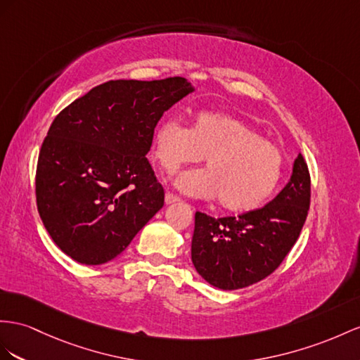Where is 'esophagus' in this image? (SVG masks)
Returning a JSON list of instances; mask_svg holds the SVG:
<instances>
[{"label": "esophagus", "mask_w": 360, "mask_h": 360, "mask_svg": "<svg viewBox=\"0 0 360 360\" xmlns=\"http://www.w3.org/2000/svg\"><path fill=\"white\" fill-rule=\"evenodd\" d=\"M164 200H165V204H174V202H179L181 199L176 196V195H173V193H170V191H167L165 193V198H164Z\"/></svg>", "instance_id": "obj_1"}]
</instances>
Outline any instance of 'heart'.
Returning a JSON list of instances; mask_svg holds the SVG:
<instances>
[{"mask_svg": "<svg viewBox=\"0 0 360 360\" xmlns=\"http://www.w3.org/2000/svg\"><path fill=\"white\" fill-rule=\"evenodd\" d=\"M155 160L167 173L207 156L208 169L188 170L174 181L186 195L214 199L229 211L254 210L278 186L284 156L242 118L200 112L188 127L179 117H167L153 135Z\"/></svg>", "mask_w": 360, "mask_h": 360, "instance_id": "heart-1", "label": "heart"}]
</instances>
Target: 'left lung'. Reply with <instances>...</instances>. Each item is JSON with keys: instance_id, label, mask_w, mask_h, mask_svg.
<instances>
[{"instance_id": "1", "label": "left lung", "mask_w": 360, "mask_h": 360, "mask_svg": "<svg viewBox=\"0 0 360 360\" xmlns=\"http://www.w3.org/2000/svg\"><path fill=\"white\" fill-rule=\"evenodd\" d=\"M310 207V173L300 153L290 181L263 208L214 219L196 211L191 262L214 288L236 290L271 275L298 240Z\"/></svg>"}]
</instances>
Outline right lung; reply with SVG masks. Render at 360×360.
Here are the masks:
<instances>
[{
    "mask_svg": "<svg viewBox=\"0 0 360 360\" xmlns=\"http://www.w3.org/2000/svg\"><path fill=\"white\" fill-rule=\"evenodd\" d=\"M191 91L184 77L109 80L53 120L36 167V204L72 260L115 259L162 208L164 188L146 155L162 114Z\"/></svg>",
    "mask_w": 360,
    "mask_h": 360,
    "instance_id": "1",
    "label": "right lung"
}]
</instances>
